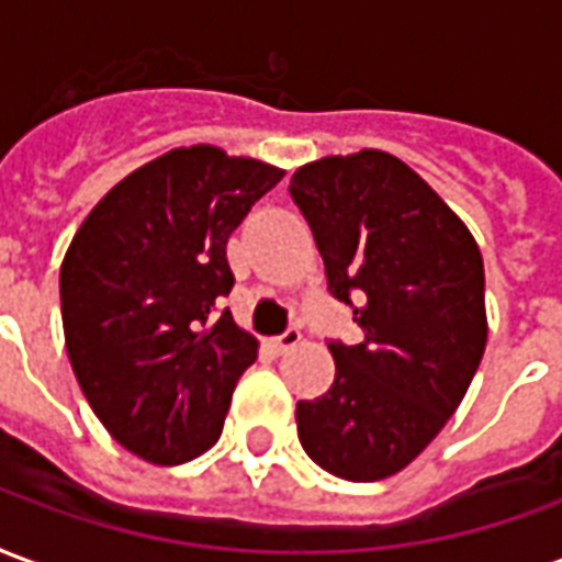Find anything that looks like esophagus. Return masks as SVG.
Returning <instances> with one entry per match:
<instances>
[{"instance_id": "obj_1", "label": "esophagus", "mask_w": 562, "mask_h": 562, "mask_svg": "<svg viewBox=\"0 0 562 562\" xmlns=\"http://www.w3.org/2000/svg\"><path fill=\"white\" fill-rule=\"evenodd\" d=\"M302 341V331L299 329H286L284 335H278V338H272V347H276L278 353H286V350H293L296 344Z\"/></svg>"}]
</instances>
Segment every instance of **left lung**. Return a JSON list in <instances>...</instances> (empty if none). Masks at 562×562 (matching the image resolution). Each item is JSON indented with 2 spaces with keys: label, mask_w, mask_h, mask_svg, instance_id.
Returning <instances> with one entry per match:
<instances>
[{
  "label": "left lung",
  "mask_w": 562,
  "mask_h": 562,
  "mask_svg": "<svg viewBox=\"0 0 562 562\" xmlns=\"http://www.w3.org/2000/svg\"><path fill=\"white\" fill-rule=\"evenodd\" d=\"M329 293L353 305L362 344H329L335 380L299 401V443L347 482L395 476L443 431L485 341V266L473 233L416 170L380 149L299 167Z\"/></svg>",
  "instance_id": "1"
}]
</instances>
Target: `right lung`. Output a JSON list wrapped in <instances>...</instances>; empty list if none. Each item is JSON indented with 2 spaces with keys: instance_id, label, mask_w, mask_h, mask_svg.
I'll list each match as a JSON object with an SVG mask.
<instances>
[{
  "instance_id": "obj_1",
  "label": "right lung",
  "mask_w": 562,
  "mask_h": 562,
  "mask_svg": "<svg viewBox=\"0 0 562 562\" xmlns=\"http://www.w3.org/2000/svg\"><path fill=\"white\" fill-rule=\"evenodd\" d=\"M284 170L218 146L143 164L98 200L59 272L65 347L110 437L149 464L218 443L257 338L233 323L227 239Z\"/></svg>"
}]
</instances>
